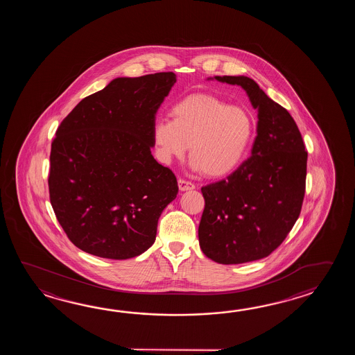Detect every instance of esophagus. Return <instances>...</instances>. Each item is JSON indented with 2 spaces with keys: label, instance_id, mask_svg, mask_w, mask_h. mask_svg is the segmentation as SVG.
I'll return each instance as SVG.
<instances>
[{
  "label": "esophagus",
  "instance_id": "esophagus-1",
  "mask_svg": "<svg viewBox=\"0 0 355 355\" xmlns=\"http://www.w3.org/2000/svg\"><path fill=\"white\" fill-rule=\"evenodd\" d=\"M178 184H179V189H180L181 191H188V190H193V189H196V185H194L193 182L182 180V179H179V180H178Z\"/></svg>",
  "mask_w": 355,
  "mask_h": 355
}]
</instances>
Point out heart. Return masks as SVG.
<instances>
[{
    "mask_svg": "<svg viewBox=\"0 0 355 355\" xmlns=\"http://www.w3.org/2000/svg\"><path fill=\"white\" fill-rule=\"evenodd\" d=\"M171 119H161L152 130L157 159L170 164L187 155L190 166L208 178H223L241 164L249 150L254 121L241 106H231L211 95H190L171 109Z\"/></svg>",
    "mask_w": 355,
    "mask_h": 355,
    "instance_id": "heart-1",
    "label": "heart"
}]
</instances>
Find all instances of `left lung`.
<instances>
[{
  "mask_svg": "<svg viewBox=\"0 0 355 355\" xmlns=\"http://www.w3.org/2000/svg\"><path fill=\"white\" fill-rule=\"evenodd\" d=\"M207 80L241 86L257 110L251 156L225 180L202 188L205 207L198 236L204 255L242 264L270 255L301 213L307 152L287 110L246 76Z\"/></svg>",
  "mask_w": 355,
  "mask_h": 355,
  "instance_id": "obj_1",
  "label": "left lung"
}]
</instances>
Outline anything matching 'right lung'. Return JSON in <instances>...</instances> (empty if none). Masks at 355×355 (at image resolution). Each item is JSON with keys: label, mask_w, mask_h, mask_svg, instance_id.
I'll return each instance as SVG.
<instances>
[{"label": "right lung", "mask_w": 355, "mask_h": 355, "mask_svg": "<svg viewBox=\"0 0 355 355\" xmlns=\"http://www.w3.org/2000/svg\"><path fill=\"white\" fill-rule=\"evenodd\" d=\"M174 72L118 77L81 100L55 132L49 196L68 239L87 254L138 257L156 240L178 196L173 171L152 156V130Z\"/></svg>", "instance_id": "right-lung-1"}]
</instances>
